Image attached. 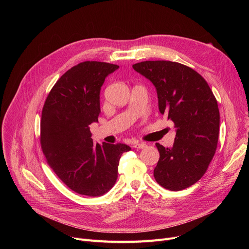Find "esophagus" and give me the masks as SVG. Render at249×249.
Returning <instances> with one entry per match:
<instances>
[{
    "mask_svg": "<svg viewBox=\"0 0 249 249\" xmlns=\"http://www.w3.org/2000/svg\"><path fill=\"white\" fill-rule=\"evenodd\" d=\"M135 149H140V150H143V149H146L147 148V145L145 143H136L134 144L133 146Z\"/></svg>",
    "mask_w": 249,
    "mask_h": 249,
    "instance_id": "34e87169",
    "label": "esophagus"
}]
</instances>
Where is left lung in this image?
Segmentation results:
<instances>
[{
	"label": "left lung",
	"instance_id": "1",
	"mask_svg": "<svg viewBox=\"0 0 249 249\" xmlns=\"http://www.w3.org/2000/svg\"><path fill=\"white\" fill-rule=\"evenodd\" d=\"M133 69L156 87L159 109L174 123L173 146L157 143L160 160L154 169L163 188L179 191L196 183L216 153L220 112L205 79L193 69L171 61H145Z\"/></svg>",
	"mask_w": 249,
	"mask_h": 249
}]
</instances>
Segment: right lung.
<instances>
[{"mask_svg": "<svg viewBox=\"0 0 249 249\" xmlns=\"http://www.w3.org/2000/svg\"><path fill=\"white\" fill-rule=\"evenodd\" d=\"M119 68L86 61L68 70L50 90L41 115L40 143L50 167L73 191L96 197L116 182L125 144L93 145L89 125L98 121L105 78Z\"/></svg>", "mask_w": 249, "mask_h": 249, "instance_id": "right-lung-1", "label": "right lung"}]
</instances>
